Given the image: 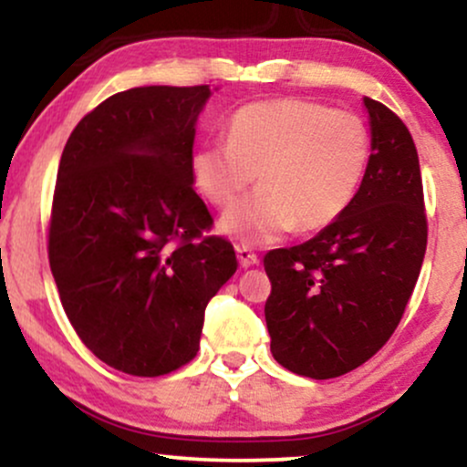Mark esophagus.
I'll return each instance as SVG.
<instances>
[{
    "label": "esophagus",
    "instance_id": "1",
    "mask_svg": "<svg viewBox=\"0 0 467 467\" xmlns=\"http://www.w3.org/2000/svg\"><path fill=\"white\" fill-rule=\"evenodd\" d=\"M234 250H237V259H239V264L244 265V267L254 265L256 261H259V256H256V252H252V250L248 248V245L239 244V245H234Z\"/></svg>",
    "mask_w": 467,
    "mask_h": 467
}]
</instances>
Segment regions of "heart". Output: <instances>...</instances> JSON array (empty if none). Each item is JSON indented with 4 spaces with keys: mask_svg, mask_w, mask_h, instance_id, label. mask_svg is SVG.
<instances>
[{
    "mask_svg": "<svg viewBox=\"0 0 467 467\" xmlns=\"http://www.w3.org/2000/svg\"><path fill=\"white\" fill-rule=\"evenodd\" d=\"M371 160V131L360 116L312 100H261L228 122V142H203L191 173L203 200L228 208L219 230L241 244H267L296 226L323 230L349 208Z\"/></svg>",
    "mask_w": 467,
    "mask_h": 467,
    "instance_id": "b5f03b06",
    "label": "heart"
}]
</instances>
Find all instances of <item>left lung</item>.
Here are the masks:
<instances>
[{"mask_svg":"<svg viewBox=\"0 0 467 467\" xmlns=\"http://www.w3.org/2000/svg\"><path fill=\"white\" fill-rule=\"evenodd\" d=\"M371 160L349 208L314 239L270 250L265 323L275 360L314 379L345 375L398 329L428 241L420 158L398 114L364 99Z\"/></svg>","mask_w":467,"mask_h":467,"instance_id":"8db88e82","label":"left lung"}]
</instances>
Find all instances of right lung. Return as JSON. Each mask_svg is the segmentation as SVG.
I'll return each instance as SVG.
<instances>
[{"label": "right lung", "instance_id": "1", "mask_svg": "<svg viewBox=\"0 0 467 467\" xmlns=\"http://www.w3.org/2000/svg\"><path fill=\"white\" fill-rule=\"evenodd\" d=\"M208 85L133 88L69 133L47 223L58 298L83 345L116 371L158 378L200 349L206 305L237 270L192 189Z\"/></svg>", "mask_w": 467, "mask_h": 467}]
</instances>
